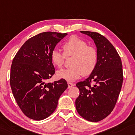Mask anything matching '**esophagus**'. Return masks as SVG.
Masks as SVG:
<instances>
[{"label":"esophagus","mask_w":135,"mask_h":135,"mask_svg":"<svg viewBox=\"0 0 135 135\" xmlns=\"http://www.w3.org/2000/svg\"><path fill=\"white\" fill-rule=\"evenodd\" d=\"M74 86V84L73 83H68V88H70V87H73Z\"/></svg>","instance_id":"esophagus-1"}]
</instances>
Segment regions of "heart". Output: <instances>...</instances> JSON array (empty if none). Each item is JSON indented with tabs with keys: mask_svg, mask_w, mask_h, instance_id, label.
<instances>
[{
	"mask_svg": "<svg viewBox=\"0 0 135 135\" xmlns=\"http://www.w3.org/2000/svg\"><path fill=\"white\" fill-rule=\"evenodd\" d=\"M63 54L57 50L52 51L51 60L59 68L63 67L65 58L72 57L71 67L57 72L59 78L68 82H73L84 75H89L95 69L98 62V52L95 48L87 46L84 40L77 36H72L62 46Z\"/></svg>",
	"mask_w": 135,
	"mask_h": 135,
	"instance_id": "1",
	"label": "heart"
}]
</instances>
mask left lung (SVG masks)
Instances as JSON below:
<instances>
[{
  "mask_svg": "<svg viewBox=\"0 0 135 135\" xmlns=\"http://www.w3.org/2000/svg\"><path fill=\"white\" fill-rule=\"evenodd\" d=\"M81 33L94 40L98 62L89 77L76 84L79 90L76 108L86 120L98 122L111 113L118 99L124 79L122 61L116 49L104 36L94 32Z\"/></svg>",
  "mask_w": 135,
  "mask_h": 135,
  "instance_id": "obj_1",
  "label": "left lung"
}]
</instances>
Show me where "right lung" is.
I'll use <instances>...</instances> for the list:
<instances>
[{"label":"right lung","mask_w":135,"mask_h":135,"mask_svg":"<svg viewBox=\"0 0 135 135\" xmlns=\"http://www.w3.org/2000/svg\"><path fill=\"white\" fill-rule=\"evenodd\" d=\"M67 33L45 32L24 43L13 59L10 86L17 104L24 114L35 120L52 114L59 98L68 87L61 79L46 83L55 73L51 54Z\"/></svg>","instance_id":"1"}]
</instances>
